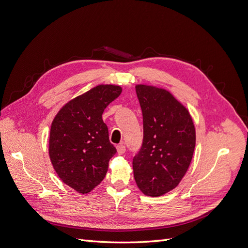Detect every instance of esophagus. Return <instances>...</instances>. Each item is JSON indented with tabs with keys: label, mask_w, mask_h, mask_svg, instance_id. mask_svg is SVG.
I'll return each instance as SVG.
<instances>
[{
	"label": "esophagus",
	"mask_w": 248,
	"mask_h": 248,
	"mask_svg": "<svg viewBox=\"0 0 248 248\" xmlns=\"http://www.w3.org/2000/svg\"><path fill=\"white\" fill-rule=\"evenodd\" d=\"M125 151H126V148L123 144H120L117 146V152L119 155H123L125 153Z\"/></svg>",
	"instance_id": "esophagus-1"
}]
</instances>
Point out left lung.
<instances>
[{"mask_svg":"<svg viewBox=\"0 0 248 248\" xmlns=\"http://www.w3.org/2000/svg\"><path fill=\"white\" fill-rule=\"evenodd\" d=\"M142 111L144 139L132 161L140 190L160 197L181 182L192 159L196 128L189 110L168 90L136 86Z\"/></svg>","mask_w":248,"mask_h":248,"instance_id":"8db88e82","label":"left lung"}]
</instances>
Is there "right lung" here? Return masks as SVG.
Here are the masks:
<instances>
[{
  "mask_svg": "<svg viewBox=\"0 0 248 248\" xmlns=\"http://www.w3.org/2000/svg\"><path fill=\"white\" fill-rule=\"evenodd\" d=\"M121 92L118 85L93 87L65 103L52 120L49 159L59 178L78 193H89L101 183L117 152L102 114Z\"/></svg>",
  "mask_w": 248,
  "mask_h": 248,
  "instance_id": "obj_1",
  "label": "right lung"
}]
</instances>
